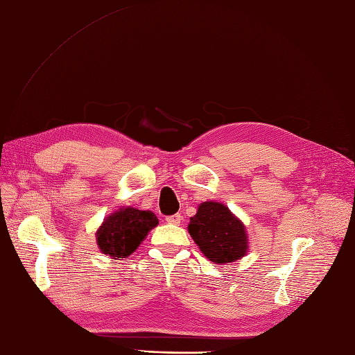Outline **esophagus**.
Returning a JSON list of instances; mask_svg holds the SVG:
<instances>
[{"label":"esophagus","instance_id":"1","mask_svg":"<svg viewBox=\"0 0 355 355\" xmlns=\"http://www.w3.org/2000/svg\"><path fill=\"white\" fill-rule=\"evenodd\" d=\"M166 221L167 224H173V225H179L180 221H182V215L180 214H175V215H170V216H166Z\"/></svg>","mask_w":355,"mask_h":355}]
</instances>
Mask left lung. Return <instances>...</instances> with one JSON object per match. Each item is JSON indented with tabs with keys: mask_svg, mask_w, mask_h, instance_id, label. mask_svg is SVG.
<instances>
[{
	"mask_svg": "<svg viewBox=\"0 0 355 355\" xmlns=\"http://www.w3.org/2000/svg\"><path fill=\"white\" fill-rule=\"evenodd\" d=\"M188 232L200 251L215 264L233 263L248 251L245 225L218 201H205L198 206Z\"/></svg>",
	"mask_w": 355,
	"mask_h": 355,
	"instance_id": "obj_1",
	"label": "left lung"
}]
</instances>
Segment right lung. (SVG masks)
<instances>
[{
    "instance_id": "1",
    "label": "right lung",
    "mask_w": 355,
    "mask_h": 355,
    "mask_svg": "<svg viewBox=\"0 0 355 355\" xmlns=\"http://www.w3.org/2000/svg\"><path fill=\"white\" fill-rule=\"evenodd\" d=\"M158 225V218L150 210L121 207L104 219L97 230L100 251L113 260H122L136 251L152 228Z\"/></svg>"
}]
</instances>
